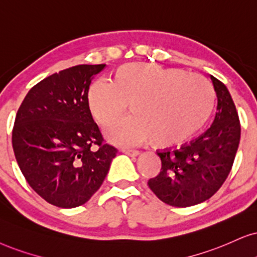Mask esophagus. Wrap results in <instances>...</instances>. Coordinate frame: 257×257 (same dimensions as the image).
I'll list each match as a JSON object with an SVG mask.
<instances>
[{
  "mask_svg": "<svg viewBox=\"0 0 257 257\" xmlns=\"http://www.w3.org/2000/svg\"><path fill=\"white\" fill-rule=\"evenodd\" d=\"M122 153H124V154L129 155V157H132V158L138 157V155L140 154V152L135 151V149H122Z\"/></svg>",
  "mask_w": 257,
  "mask_h": 257,
  "instance_id": "obj_1",
  "label": "esophagus"
}]
</instances>
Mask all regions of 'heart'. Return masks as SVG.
Instances as JSON below:
<instances>
[{
  "instance_id": "obj_1",
  "label": "heart",
  "mask_w": 257,
  "mask_h": 257,
  "mask_svg": "<svg viewBox=\"0 0 257 257\" xmlns=\"http://www.w3.org/2000/svg\"><path fill=\"white\" fill-rule=\"evenodd\" d=\"M87 103L91 115L103 126L117 122L129 104L133 116L106 131L115 145L152 140L153 145L164 148L184 144L205 125L215 105V91L199 74L131 63L113 72L111 83L91 84Z\"/></svg>"
}]
</instances>
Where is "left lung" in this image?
<instances>
[{
  "label": "left lung",
  "instance_id": "left-lung-1",
  "mask_svg": "<svg viewBox=\"0 0 257 257\" xmlns=\"http://www.w3.org/2000/svg\"><path fill=\"white\" fill-rule=\"evenodd\" d=\"M210 78L217 96V112L210 128L180 148L157 151L161 171L148 180V186L171 206H193L212 197L235 160L241 138L236 106L226 86L213 76Z\"/></svg>",
  "mask_w": 257,
  "mask_h": 257
}]
</instances>
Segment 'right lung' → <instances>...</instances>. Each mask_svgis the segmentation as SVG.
Masks as SVG:
<instances>
[{"label": "right lung", "mask_w": 257, "mask_h": 257, "mask_svg": "<svg viewBox=\"0 0 257 257\" xmlns=\"http://www.w3.org/2000/svg\"><path fill=\"white\" fill-rule=\"evenodd\" d=\"M105 67L77 65L32 87L18 110L13 149L33 190L63 209L85 204L100 187L117 151L103 145L87 91ZM100 148L92 151V146Z\"/></svg>", "instance_id": "1"}]
</instances>
